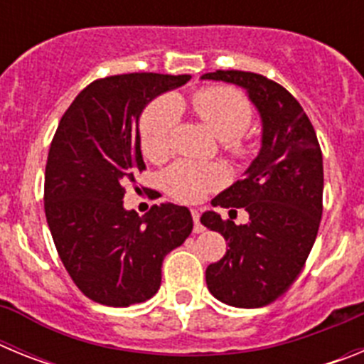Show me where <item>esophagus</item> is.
<instances>
[{"label": "esophagus", "instance_id": "esophagus-1", "mask_svg": "<svg viewBox=\"0 0 364 364\" xmlns=\"http://www.w3.org/2000/svg\"><path fill=\"white\" fill-rule=\"evenodd\" d=\"M191 217L193 222H195L193 231H195V233H202V231H204V226L200 224V213H198V211H191Z\"/></svg>", "mask_w": 364, "mask_h": 364}]
</instances>
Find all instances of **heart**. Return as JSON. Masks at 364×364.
<instances>
[{
	"label": "heart",
	"mask_w": 364,
	"mask_h": 364,
	"mask_svg": "<svg viewBox=\"0 0 364 364\" xmlns=\"http://www.w3.org/2000/svg\"><path fill=\"white\" fill-rule=\"evenodd\" d=\"M191 105L202 122L222 140V147L233 156H244L247 146L242 133L252 122L253 109L250 100L231 87H205L193 95ZM178 124V104L173 98L151 102L140 120V146L151 160L166 156ZM224 182V171L213 164H173L164 171L162 184L175 200L195 204Z\"/></svg>",
	"instance_id": "1"
}]
</instances>
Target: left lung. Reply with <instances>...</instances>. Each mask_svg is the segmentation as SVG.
Segmentation results:
<instances>
[{"instance_id":"8db88e82","label":"left lung","mask_w":364,"mask_h":364,"mask_svg":"<svg viewBox=\"0 0 364 364\" xmlns=\"http://www.w3.org/2000/svg\"><path fill=\"white\" fill-rule=\"evenodd\" d=\"M202 80L244 87L262 118V147L242 180L211 200L244 208L237 226L215 211L200 222L226 239V255L205 269L208 290L237 308H260L281 297L297 279L323 215V153L301 104L277 82L246 70H215Z\"/></svg>"}]
</instances>
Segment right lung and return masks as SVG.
Masks as SVG:
<instances>
[{"label":"right lung","mask_w":364,"mask_h":364,"mask_svg":"<svg viewBox=\"0 0 364 364\" xmlns=\"http://www.w3.org/2000/svg\"><path fill=\"white\" fill-rule=\"evenodd\" d=\"M189 78L131 73L95 80L58 124L45 166V217L67 273L91 301L122 308L153 297L164 257L191 233L184 205L154 204L140 217L122 200L146 169L140 112Z\"/></svg>","instance_id":"right-lung-1"}]
</instances>
